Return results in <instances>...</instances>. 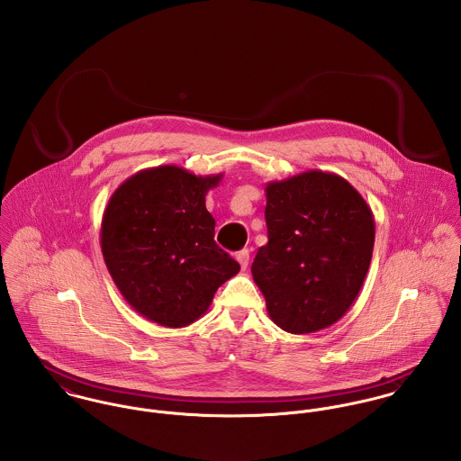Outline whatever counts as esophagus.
Wrapping results in <instances>:
<instances>
[{"label":"esophagus","mask_w":461,"mask_h":461,"mask_svg":"<svg viewBox=\"0 0 461 461\" xmlns=\"http://www.w3.org/2000/svg\"><path fill=\"white\" fill-rule=\"evenodd\" d=\"M236 261L240 263L241 269H247L249 261H250V254H249V250H240V252L236 254Z\"/></svg>","instance_id":"1"}]
</instances>
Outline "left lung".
<instances>
[{
  "label": "left lung",
  "mask_w": 461,
  "mask_h": 461,
  "mask_svg": "<svg viewBox=\"0 0 461 461\" xmlns=\"http://www.w3.org/2000/svg\"><path fill=\"white\" fill-rule=\"evenodd\" d=\"M267 243L252 275L269 318L289 333L339 321L357 300L373 247L375 216L340 176L307 170L266 185Z\"/></svg>",
  "instance_id": "8db88e82"
}]
</instances>
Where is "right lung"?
Returning <instances> with one entry per match:
<instances>
[{
    "label": "right lung",
    "instance_id": "right-lung-1",
    "mask_svg": "<svg viewBox=\"0 0 461 461\" xmlns=\"http://www.w3.org/2000/svg\"><path fill=\"white\" fill-rule=\"evenodd\" d=\"M223 174L176 165L140 170L108 200L101 252L121 294L145 320L183 329L202 318L216 289L240 271L214 241L205 195Z\"/></svg>",
    "mask_w": 461,
    "mask_h": 461
}]
</instances>
